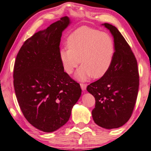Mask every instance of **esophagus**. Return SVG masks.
<instances>
[{"instance_id": "1", "label": "esophagus", "mask_w": 151, "mask_h": 151, "mask_svg": "<svg viewBox=\"0 0 151 151\" xmlns=\"http://www.w3.org/2000/svg\"><path fill=\"white\" fill-rule=\"evenodd\" d=\"M80 85H81V88L83 89V91H85V90H86V84L81 83V84H80Z\"/></svg>"}]
</instances>
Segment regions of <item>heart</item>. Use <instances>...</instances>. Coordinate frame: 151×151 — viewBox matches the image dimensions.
I'll return each instance as SVG.
<instances>
[{"instance_id": "heart-1", "label": "heart", "mask_w": 151, "mask_h": 151, "mask_svg": "<svg viewBox=\"0 0 151 151\" xmlns=\"http://www.w3.org/2000/svg\"><path fill=\"white\" fill-rule=\"evenodd\" d=\"M67 48L60 50L64 70L72 74L81 62L75 76L85 81L90 77L99 78L108 72L113 60L115 47L105 32L83 27L74 31L67 39Z\"/></svg>"}]
</instances>
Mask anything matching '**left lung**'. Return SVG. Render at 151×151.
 Returning <instances> with one entry per match:
<instances>
[{"instance_id": "left-lung-1", "label": "left lung", "mask_w": 151, "mask_h": 151, "mask_svg": "<svg viewBox=\"0 0 151 151\" xmlns=\"http://www.w3.org/2000/svg\"><path fill=\"white\" fill-rule=\"evenodd\" d=\"M114 38L115 52L105 75L86 90L95 98L92 116L95 123L106 129L124 125L132 115L139 86L137 61L123 36L114 26L103 24Z\"/></svg>"}]
</instances>
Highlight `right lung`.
<instances>
[{"label":"right lung","instance_id":"obj_1","mask_svg":"<svg viewBox=\"0 0 151 151\" xmlns=\"http://www.w3.org/2000/svg\"><path fill=\"white\" fill-rule=\"evenodd\" d=\"M70 23L64 17L28 39L18 52L13 78L22 114L40 131H57L69 119L80 98V85L64 71L60 57L62 32Z\"/></svg>","mask_w":151,"mask_h":151}]
</instances>
